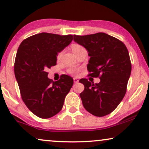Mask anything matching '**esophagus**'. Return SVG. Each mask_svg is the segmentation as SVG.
I'll use <instances>...</instances> for the list:
<instances>
[{
	"instance_id": "obj_1",
	"label": "esophagus",
	"mask_w": 149,
	"mask_h": 149,
	"mask_svg": "<svg viewBox=\"0 0 149 149\" xmlns=\"http://www.w3.org/2000/svg\"><path fill=\"white\" fill-rule=\"evenodd\" d=\"M73 80H74V83H75L79 82V79H77V78H74V79H73Z\"/></svg>"
}]
</instances>
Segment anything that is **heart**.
Returning a JSON list of instances; mask_svg holds the SVG:
<instances>
[{
	"instance_id": "1",
	"label": "heart",
	"mask_w": 149,
	"mask_h": 149,
	"mask_svg": "<svg viewBox=\"0 0 149 149\" xmlns=\"http://www.w3.org/2000/svg\"><path fill=\"white\" fill-rule=\"evenodd\" d=\"M71 49H72V52L74 53L75 55H76L77 54H78L80 51L85 49L84 47L79 44H72V45H71ZM63 53H64L63 51L60 52V53H58V54L57 55V59H58V60H60L61 58H62V55H63ZM70 72L72 74H77V73H78V70H76V69H72V70H70Z\"/></svg>"
}]
</instances>
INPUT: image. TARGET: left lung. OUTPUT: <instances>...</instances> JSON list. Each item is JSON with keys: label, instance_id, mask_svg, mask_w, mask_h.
Returning <instances> with one entry per match:
<instances>
[{"label": "left lung", "instance_id": "1", "mask_svg": "<svg viewBox=\"0 0 149 149\" xmlns=\"http://www.w3.org/2000/svg\"><path fill=\"white\" fill-rule=\"evenodd\" d=\"M74 42L86 49L90 57L87 70L92 77H99L98 83L83 79L85 86L80 93L83 107L89 113L103 117L112 113L126 93L132 65L129 52L123 42L109 34L74 35Z\"/></svg>", "mask_w": 149, "mask_h": 149}]
</instances>
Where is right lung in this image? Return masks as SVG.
<instances>
[{"label":"right lung","mask_w":149,"mask_h":149,"mask_svg":"<svg viewBox=\"0 0 149 149\" xmlns=\"http://www.w3.org/2000/svg\"><path fill=\"white\" fill-rule=\"evenodd\" d=\"M73 39L72 35L42 33L24 40L18 48L14 72L22 98L32 113L48 119L63 107L66 95L73 85V79L62 75L60 80L48 78V68L56 66L57 55Z\"/></svg>","instance_id":"1"}]
</instances>
